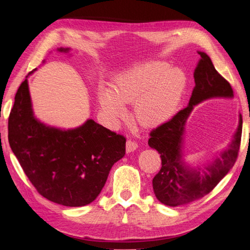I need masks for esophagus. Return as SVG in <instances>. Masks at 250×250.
<instances>
[{
    "label": "esophagus",
    "mask_w": 250,
    "mask_h": 250,
    "mask_svg": "<svg viewBox=\"0 0 250 250\" xmlns=\"http://www.w3.org/2000/svg\"><path fill=\"white\" fill-rule=\"evenodd\" d=\"M138 143L132 140H128L126 142V151L127 152H132V151L138 149Z\"/></svg>",
    "instance_id": "esophagus-1"
}]
</instances>
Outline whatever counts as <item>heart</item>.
I'll return each mask as SVG.
<instances>
[{
    "label": "heart",
    "instance_id": "heart-1",
    "mask_svg": "<svg viewBox=\"0 0 250 250\" xmlns=\"http://www.w3.org/2000/svg\"><path fill=\"white\" fill-rule=\"evenodd\" d=\"M186 83L183 70L170 67L164 62H148L119 76L111 92L100 88L98 102L105 118L115 123L124 113L122 104L137 101L134 113L139 122L147 126L157 125L176 110Z\"/></svg>",
    "mask_w": 250,
    "mask_h": 250
}]
</instances>
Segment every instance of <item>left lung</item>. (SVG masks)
<instances>
[{
	"label": "left lung",
	"instance_id": "8db88e82",
	"mask_svg": "<svg viewBox=\"0 0 250 250\" xmlns=\"http://www.w3.org/2000/svg\"><path fill=\"white\" fill-rule=\"evenodd\" d=\"M201 59L194 72L195 87L188 105L175 116L150 132L148 145L161 154L162 168L152 180L156 198L169 207L183 206L202 198L213 191L236 163L242 135V116L237 132L229 148L206 168L188 169L181 161V146L187 119L194 107L207 99L216 97L231 98L233 90L229 82L219 74L210 58L198 52Z\"/></svg>",
	"mask_w": 250,
	"mask_h": 250
}]
</instances>
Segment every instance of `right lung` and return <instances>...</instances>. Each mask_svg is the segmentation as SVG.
<instances>
[{"label":"right lung","mask_w":250,"mask_h":250,"mask_svg":"<svg viewBox=\"0 0 250 250\" xmlns=\"http://www.w3.org/2000/svg\"><path fill=\"white\" fill-rule=\"evenodd\" d=\"M8 141L36 191L64 207L93 202L113 164L125 155L126 150L124 135L94 120L70 130L41 123L33 116L27 79L14 98L8 119Z\"/></svg>","instance_id":"1"}]
</instances>
